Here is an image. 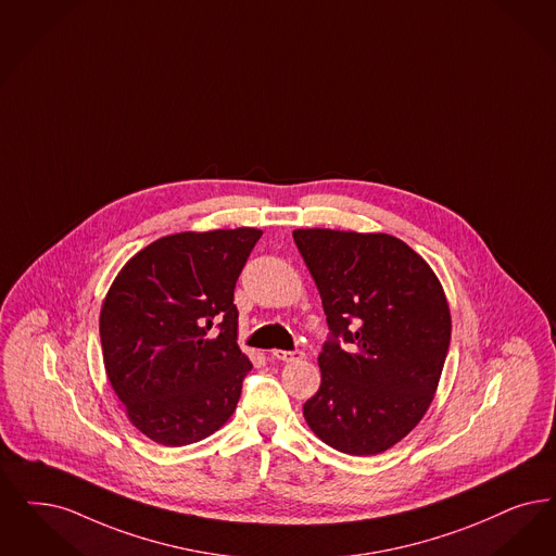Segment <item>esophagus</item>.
<instances>
[{"mask_svg": "<svg viewBox=\"0 0 556 556\" xmlns=\"http://www.w3.org/2000/svg\"><path fill=\"white\" fill-rule=\"evenodd\" d=\"M270 356L275 359H281V362H300L304 357V352L300 350H293V352H286V350H273Z\"/></svg>", "mask_w": 556, "mask_h": 556, "instance_id": "esophagus-1", "label": "esophagus"}]
</instances>
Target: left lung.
Returning <instances> with one entry per match:
<instances>
[{
	"label": "left lung",
	"mask_w": 556,
	"mask_h": 556,
	"mask_svg": "<svg viewBox=\"0 0 556 556\" xmlns=\"http://www.w3.org/2000/svg\"><path fill=\"white\" fill-rule=\"evenodd\" d=\"M293 242L331 331L304 418L341 453H382L422 420L439 387L451 341L443 288L420 254L387 233L295 229Z\"/></svg>",
	"instance_id": "left-lung-1"
}]
</instances>
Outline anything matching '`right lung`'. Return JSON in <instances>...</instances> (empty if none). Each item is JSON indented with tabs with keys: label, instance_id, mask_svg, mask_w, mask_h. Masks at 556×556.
<instances>
[{
	"label": "right lung",
	"instance_id": "obj_1",
	"mask_svg": "<svg viewBox=\"0 0 556 556\" xmlns=\"http://www.w3.org/2000/svg\"><path fill=\"white\" fill-rule=\"evenodd\" d=\"M261 236H165L115 277L99 320L103 362L130 422L155 443H197L236 412L252 364L236 341L233 289Z\"/></svg>",
	"mask_w": 556,
	"mask_h": 556
}]
</instances>
